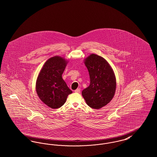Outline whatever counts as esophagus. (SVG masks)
Listing matches in <instances>:
<instances>
[{
    "mask_svg": "<svg viewBox=\"0 0 157 157\" xmlns=\"http://www.w3.org/2000/svg\"><path fill=\"white\" fill-rule=\"evenodd\" d=\"M75 92H76V93H80V92H81V90H80L79 88H78V89H76V90H75Z\"/></svg>",
    "mask_w": 157,
    "mask_h": 157,
    "instance_id": "34e87169",
    "label": "esophagus"
}]
</instances>
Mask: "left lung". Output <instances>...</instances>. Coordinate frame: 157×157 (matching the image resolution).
Instances as JSON below:
<instances>
[{"instance_id": "8db88e82", "label": "left lung", "mask_w": 157, "mask_h": 157, "mask_svg": "<svg viewBox=\"0 0 157 157\" xmlns=\"http://www.w3.org/2000/svg\"><path fill=\"white\" fill-rule=\"evenodd\" d=\"M90 84L82 95L86 104L94 109H100L110 102L114 95L116 81L109 63L101 56L92 54L85 61Z\"/></svg>"}]
</instances>
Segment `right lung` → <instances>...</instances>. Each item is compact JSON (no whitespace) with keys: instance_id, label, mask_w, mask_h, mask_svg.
Masks as SVG:
<instances>
[{"instance_id":"right-lung-1","label":"right lung","mask_w":157,"mask_h":157,"mask_svg":"<svg viewBox=\"0 0 157 157\" xmlns=\"http://www.w3.org/2000/svg\"><path fill=\"white\" fill-rule=\"evenodd\" d=\"M67 62L59 56L49 59L37 78L36 91L40 99L49 107L56 109L65 104L72 91L62 78Z\"/></svg>"}]
</instances>
